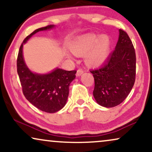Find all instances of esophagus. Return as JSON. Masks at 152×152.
Wrapping results in <instances>:
<instances>
[{"label": "esophagus", "mask_w": 152, "mask_h": 152, "mask_svg": "<svg viewBox=\"0 0 152 152\" xmlns=\"http://www.w3.org/2000/svg\"><path fill=\"white\" fill-rule=\"evenodd\" d=\"M83 72H84V71H83V70L82 69H78L77 70V73H76V75L77 77H80L83 74Z\"/></svg>", "instance_id": "esophagus-1"}]
</instances>
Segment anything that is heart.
I'll return each instance as SVG.
<instances>
[{"mask_svg": "<svg viewBox=\"0 0 152 152\" xmlns=\"http://www.w3.org/2000/svg\"><path fill=\"white\" fill-rule=\"evenodd\" d=\"M111 41L107 35L88 34L76 40L71 45L72 52L77 56H84L86 65L90 67L100 66L109 56ZM72 57V54H67Z\"/></svg>", "mask_w": 152, "mask_h": 152, "instance_id": "b5f03b06", "label": "heart"}]
</instances>
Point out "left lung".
Segmentation results:
<instances>
[{"instance_id":"8db88e82","label":"left lung","mask_w":152,"mask_h":152,"mask_svg":"<svg viewBox=\"0 0 152 152\" xmlns=\"http://www.w3.org/2000/svg\"><path fill=\"white\" fill-rule=\"evenodd\" d=\"M136 53L129 37L120 29L115 48L98 69L91 70L95 80L93 96L107 108L121 104L129 94L136 79Z\"/></svg>"}]
</instances>
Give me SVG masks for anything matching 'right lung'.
Segmentation results:
<instances>
[{"mask_svg": "<svg viewBox=\"0 0 152 152\" xmlns=\"http://www.w3.org/2000/svg\"><path fill=\"white\" fill-rule=\"evenodd\" d=\"M54 27V25H50L37 29L28 35L20 45L16 64L24 96L37 109L50 113L59 111L65 106L69 94L70 84L75 78L77 70L67 71L57 68L47 74L34 73L25 63L23 46L37 32Z\"/></svg>", "mask_w": 152, "mask_h": 152, "instance_id": "add662e5", "label": "right lung"}]
</instances>
